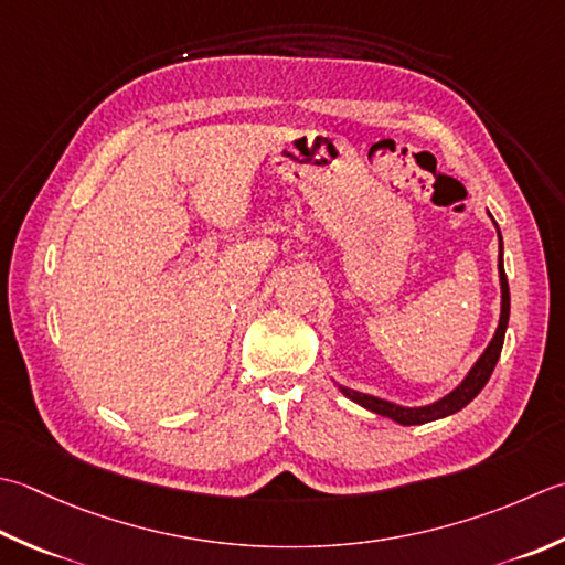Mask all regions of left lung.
<instances>
[{"label": "left lung", "instance_id": "obj_1", "mask_svg": "<svg viewBox=\"0 0 565 565\" xmlns=\"http://www.w3.org/2000/svg\"><path fill=\"white\" fill-rule=\"evenodd\" d=\"M497 237H500V262H497V269H500V286H502V313H500V326L494 330V338L490 340V345L484 348V352L480 355V360L472 364V370L468 372V377L462 380L456 390L450 394H446L444 399H438L428 406H399L392 404L386 399H380V396L372 394H362L355 390H348V386H340V392L352 399L355 404L370 408L372 414H380L392 418V422L402 424V426H418V424H428L436 422V418H446L450 414L460 412L462 406H468L475 396L482 392V386L488 384L490 374L494 370L497 360H500V352L504 345V333H507V323H510V284H507V274H504V262H502V235L500 227H497Z\"/></svg>", "mask_w": 565, "mask_h": 565}]
</instances>
